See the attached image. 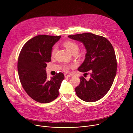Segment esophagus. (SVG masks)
<instances>
[{
  "instance_id": "esophagus-1",
  "label": "esophagus",
  "mask_w": 133,
  "mask_h": 133,
  "mask_svg": "<svg viewBox=\"0 0 133 133\" xmlns=\"http://www.w3.org/2000/svg\"><path fill=\"white\" fill-rule=\"evenodd\" d=\"M64 75H65V78H69V77H71V76L70 75H68V74H65Z\"/></svg>"
}]
</instances>
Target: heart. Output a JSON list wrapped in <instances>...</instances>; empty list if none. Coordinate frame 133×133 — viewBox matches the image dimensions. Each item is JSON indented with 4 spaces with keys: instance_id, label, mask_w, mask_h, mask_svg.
Segmentation results:
<instances>
[{
    "instance_id": "obj_1",
    "label": "heart",
    "mask_w": 133,
    "mask_h": 133,
    "mask_svg": "<svg viewBox=\"0 0 133 133\" xmlns=\"http://www.w3.org/2000/svg\"><path fill=\"white\" fill-rule=\"evenodd\" d=\"M63 45L67 49V50L72 54H77L79 49V46L78 44L76 42L72 41H65L64 42H63ZM56 50H57V47L56 45H55L52 47V49L51 50L50 55L51 57H53L55 55L56 52ZM78 54L80 55L81 54V53H78ZM69 67H70V65H64V70L65 71L68 70Z\"/></svg>"
}]
</instances>
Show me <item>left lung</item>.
<instances>
[{
    "instance_id": "8db88e82",
    "label": "left lung",
    "mask_w": 133,
    "mask_h": 133,
    "mask_svg": "<svg viewBox=\"0 0 133 133\" xmlns=\"http://www.w3.org/2000/svg\"><path fill=\"white\" fill-rule=\"evenodd\" d=\"M68 37L82 42L87 50L85 61L78 70L91 72L89 79L80 77L76 93L85 102H96L108 92L114 81L117 65L115 50L110 42L101 36L86 32Z\"/></svg>"
}]
</instances>
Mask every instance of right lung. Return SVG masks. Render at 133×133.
Returning a JSON list of instances; mask_svg holds the SVG:
<instances>
[{
    "label": "right lung",
    "mask_w": 133,
    "mask_h": 133,
    "mask_svg": "<svg viewBox=\"0 0 133 133\" xmlns=\"http://www.w3.org/2000/svg\"><path fill=\"white\" fill-rule=\"evenodd\" d=\"M61 37L36 36L25 44L19 55L17 68L21 84L29 96L40 103H48L57 97L64 79L59 72L48 79L45 70L51 61L52 47Z\"/></svg>",
    "instance_id": "right-lung-1"
}]
</instances>
